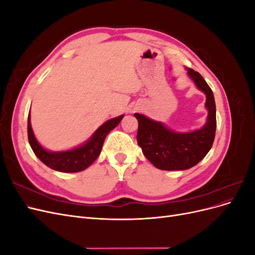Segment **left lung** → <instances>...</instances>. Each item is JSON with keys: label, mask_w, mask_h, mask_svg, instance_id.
I'll list each match as a JSON object with an SVG mask.
<instances>
[{"label": "left lung", "mask_w": 255, "mask_h": 255, "mask_svg": "<svg viewBox=\"0 0 255 255\" xmlns=\"http://www.w3.org/2000/svg\"><path fill=\"white\" fill-rule=\"evenodd\" d=\"M187 69L189 78L206 96L208 115L205 125L188 133L174 132L163 122L144 115L134 114L138 120L137 142L143 155L161 170H186L201 161L211 150L216 132V104L214 94L202 75Z\"/></svg>", "instance_id": "8db88e82"}]
</instances>
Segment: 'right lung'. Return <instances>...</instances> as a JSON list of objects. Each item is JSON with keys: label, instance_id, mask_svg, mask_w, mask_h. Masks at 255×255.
<instances>
[{"label": "right lung", "instance_id": "add662e5", "mask_svg": "<svg viewBox=\"0 0 255 255\" xmlns=\"http://www.w3.org/2000/svg\"><path fill=\"white\" fill-rule=\"evenodd\" d=\"M123 116L107 120L94 133L89 139L82 145L67 151L51 152L45 150L43 146L37 141L34 135L30 118L28 115L27 119V136L30 148L34 151L35 155L39 158L44 165H47L53 170L59 172H80L88 168L98 158L101 153L103 142L113 128L117 127L122 120Z\"/></svg>", "mask_w": 255, "mask_h": 255}]
</instances>
